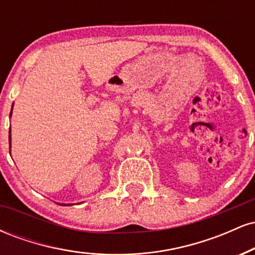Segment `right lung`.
Wrapping results in <instances>:
<instances>
[{
  "label": "right lung",
  "instance_id": "obj_1",
  "mask_svg": "<svg viewBox=\"0 0 255 255\" xmlns=\"http://www.w3.org/2000/svg\"><path fill=\"white\" fill-rule=\"evenodd\" d=\"M13 104H14V103H13ZM11 111H13V105H11V110H10V115H9V116H11ZM10 140H11V136H10V129H9V150H10V145H11ZM60 205H63V206H66L67 204H60ZM68 205H69V204H68Z\"/></svg>",
  "mask_w": 255,
  "mask_h": 255
}]
</instances>
